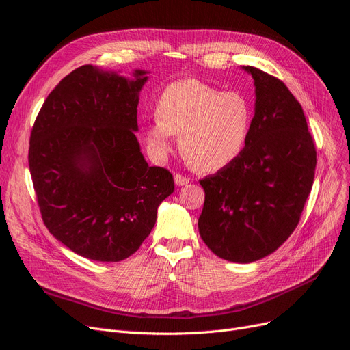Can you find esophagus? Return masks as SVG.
Returning <instances> with one entry per match:
<instances>
[{
  "label": "esophagus",
  "instance_id": "1",
  "mask_svg": "<svg viewBox=\"0 0 350 350\" xmlns=\"http://www.w3.org/2000/svg\"><path fill=\"white\" fill-rule=\"evenodd\" d=\"M174 181H175V184H176L178 187H181V185H187V184L189 183V179H188L187 176L181 175V174H176V175L174 176Z\"/></svg>",
  "mask_w": 350,
  "mask_h": 350
}]
</instances>
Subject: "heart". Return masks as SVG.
Masks as SVG:
<instances>
[{
    "label": "heart",
    "mask_w": 350,
    "mask_h": 350,
    "mask_svg": "<svg viewBox=\"0 0 350 350\" xmlns=\"http://www.w3.org/2000/svg\"><path fill=\"white\" fill-rule=\"evenodd\" d=\"M156 116L144 130L147 149L156 157L179 147L187 162L201 172H216L234 163L248 142L252 109L239 92H220L196 79L169 84L156 105Z\"/></svg>",
    "instance_id": "heart-1"
}]
</instances>
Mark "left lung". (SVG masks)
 <instances>
[{"instance_id":"obj_1","label":"left lung","mask_w":350,"mask_h":350,"mask_svg":"<svg viewBox=\"0 0 350 350\" xmlns=\"http://www.w3.org/2000/svg\"><path fill=\"white\" fill-rule=\"evenodd\" d=\"M256 86L245 149L201 179L206 198L198 232L217 257L252 262L276 251L298 225L315 174L317 152L299 102L279 79L242 67Z\"/></svg>"}]
</instances>
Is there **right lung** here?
Listing matches in <instances>:
<instances>
[{
  "label": "right lung",
  "mask_w": 350,
  "mask_h": 350,
  "mask_svg": "<svg viewBox=\"0 0 350 350\" xmlns=\"http://www.w3.org/2000/svg\"><path fill=\"white\" fill-rule=\"evenodd\" d=\"M147 74L79 67L49 93L31 130L29 167L42 219L84 258H129L175 189L171 172L147 165L135 137Z\"/></svg>",
  "instance_id": "add662e5"
}]
</instances>
